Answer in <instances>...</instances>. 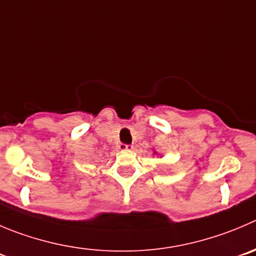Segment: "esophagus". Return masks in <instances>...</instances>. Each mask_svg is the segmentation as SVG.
<instances>
[{
    "label": "esophagus",
    "mask_w": 256,
    "mask_h": 256,
    "mask_svg": "<svg viewBox=\"0 0 256 256\" xmlns=\"http://www.w3.org/2000/svg\"><path fill=\"white\" fill-rule=\"evenodd\" d=\"M119 150H133V146L123 144V143H122V144L119 146Z\"/></svg>",
    "instance_id": "esophagus-1"
}]
</instances>
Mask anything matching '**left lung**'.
Instances as JSON below:
<instances>
[{
	"label": "left lung",
	"mask_w": 256,
	"mask_h": 256,
	"mask_svg": "<svg viewBox=\"0 0 256 256\" xmlns=\"http://www.w3.org/2000/svg\"><path fill=\"white\" fill-rule=\"evenodd\" d=\"M154 153H156V152H154Z\"/></svg>",
	"instance_id": "8db88e82"
}]
</instances>
